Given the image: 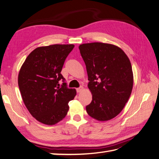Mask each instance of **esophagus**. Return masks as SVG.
<instances>
[{
	"label": "esophagus",
	"instance_id": "obj_1",
	"mask_svg": "<svg viewBox=\"0 0 159 159\" xmlns=\"http://www.w3.org/2000/svg\"><path fill=\"white\" fill-rule=\"evenodd\" d=\"M83 89H84L83 86H80V88H77V89H76V90H77V93H80V92H82V91Z\"/></svg>",
	"mask_w": 159,
	"mask_h": 159
}]
</instances>
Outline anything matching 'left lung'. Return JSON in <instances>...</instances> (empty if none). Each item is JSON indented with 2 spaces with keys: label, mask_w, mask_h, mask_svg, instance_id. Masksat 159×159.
Masks as SVG:
<instances>
[{
  "label": "left lung",
  "mask_w": 159,
  "mask_h": 159,
  "mask_svg": "<svg viewBox=\"0 0 159 159\" xmlns=\"http://www.w3.org/2000/svg\"><path fill=\"white\" fill-rule=\"evenodd\" d=\"M85 62L88 87L93 99L86 112L100 121H108L124 109L131 95L133 73L128 57L114 44L92 43L80 44Z\"/></svg>",
  "instance_id": "8db88e82"
}]
</instances>
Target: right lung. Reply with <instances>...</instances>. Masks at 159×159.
<instances>
[{
    "mask_svg": "<svg viewBox=\"0 0 159 159\" xmlns=\"http://www.w3.org/2000/svg\"><path fill=\"white\" fill-rule=\"evenodd\" d=\"M73 44H53L34 49L26 58L18 74V86L25 106L34 117L54 125L65 117L69 102L76 90L69 89L61 74ZM63 80L59 86V81Z\"/></svg>",
    "mask_w": 159,
    "mask_h": 159,
    "instance_id": "add662e5",
    "label": "right lung"
}]
</instances>
